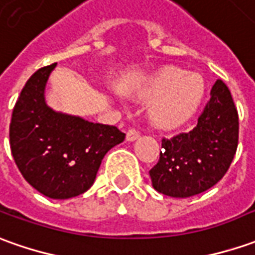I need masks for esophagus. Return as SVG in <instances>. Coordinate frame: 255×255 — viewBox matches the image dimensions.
Instances as JSON below:
<instances>
[{"instance_id":"esophagus-1","label":"esophagus","mask_w":255,"mask_h":255,"mask_svg":"<svg viewBox=\"0 0 255 255\" xmlns=\"http://www.w3.org/2000/svg\"><path fill=\"white\" fill-rule=\"evenodd\" d=\"M139 134H141V132H139L136 128H129L127 131V141H135V139L139 136Z\"/></svg>"}]
</instances>
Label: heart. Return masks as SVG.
I'll return each mask as SVG.
<instances>
[{"label":"heart","mask_w":255,"mask_h":255,"mask_svg":"<svg viewBox=\"0 0 255 255\" xmlns=\"http://www.w3.org/2000/svg\"><path fill=\"white\" fill-rule=\"evenodd\" d=\"M141 96L155 102L152 120L159 127L183 126L198 112L205 98L204 79L178 68H164L150 78Z\"/></svg>","instance_id":"obj_1"}]
</instances>
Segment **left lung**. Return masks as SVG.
I'll use <instances>...</instances> for the list:
<instances>
[{
    "instance_id": "left-lung-1",
    "label": "left lung",
    "mask_w": 255,
    "mask_h": 255,
    "mask_svg": "<svg viewBox=\"0 0 255 255\" xmlns=\"http://www.w3.org/2000/svg\"><path fill=\"white\" fill-rule=\"evenodd\" d=\"M237 143V109L229 88L218 79L197 126L188 132L162 138L163 149L149 170L152 186L174 198L204 193L229 170Z\"/></svg>"
}]
</instances>
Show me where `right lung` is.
<instances>
[{"mask_svg":"<svg viewBox=\"0 0 255 255\" xmlns=\"http://www.w3.org/2000/svg\"><path fill=\"white\" fill-rule=\"evenodd\" d=\"M55 65L37 69L23 86L12 112L9 145L33 188L48 198L67 200L91 188L105 155L126 134L47 107L44 88Z\"/></svg>","mask_w":255,"mask_h":255,"instance_id":"right-lung-1","label":"right lung"}]
</instances>
